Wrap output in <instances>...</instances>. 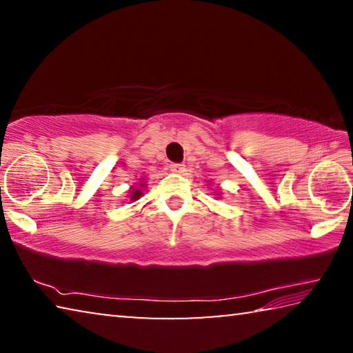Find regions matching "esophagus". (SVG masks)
<instances>
[{"label": "esophagus", "mask_w": 353, "mask_h": 353, "mask_svg": "<svg viewBox=\"0 0 353 353\" xmlns=\"http://www.w3.org/2000/svg\"><path fill=\"white\" fill-rule=\"evenodd\" d=\"M183 166L185 165H182V163H171L170 168H171V171H174V172H182L185 170Z\"/></svg>", "instance_id": "34e87169"}]
</instances>
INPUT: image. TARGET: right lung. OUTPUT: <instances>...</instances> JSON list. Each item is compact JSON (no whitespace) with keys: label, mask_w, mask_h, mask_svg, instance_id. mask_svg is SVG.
I'll return each mask as SVG.
<instances>
[{"label":"right lung","mask_w":353,"mask_h":353,"mask_svg":"<svg viewBox=\"0 0 353 353\" xmlns=\"http://www.w3.org/2000/svg\"><path fill=\"white\" fill-rule=\"evenodd\" d=\"M140 194H141V191H140V190H134V191H132V196H130V199H132V201L139 199V198H140Z\"/></svg>","instance_id":"obj_1"}]
</instances>
